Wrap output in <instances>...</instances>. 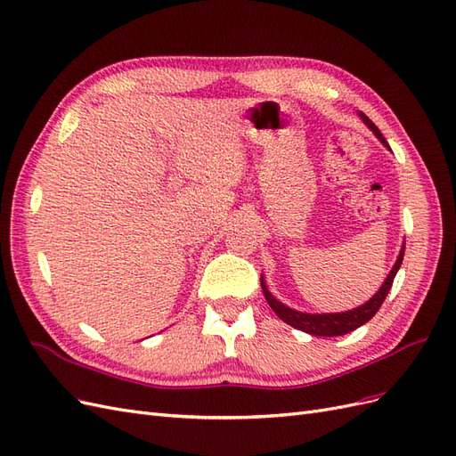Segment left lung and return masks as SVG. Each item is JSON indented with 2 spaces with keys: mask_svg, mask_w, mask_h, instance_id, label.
<instances>
[{
  "mask_svg": "<svg viewBox=\"0 0 456 456\" xmlns=\"http://www.w3.org/2000/svg\"><path fill=\"white\" fill-rule=\"evenodd\" d=\"M360 118L363 119V123H367V127L377 134V139L390 150V144L386 142V139L382 136V133L379 131V127L372 123L363 112H360ZM403 253H405V243L402 247V251H399V256L395 260L394 268L390 270L388 278L384 280L382 287L379 289V291L372 295L365 305L357 306L350 312H340V314H305V312H297L293 308L285 306L283 302H280L278 298H275L270 291L268 287L265 283V280L260 278V285H262V293H265L266 300L270 308L278 314L280 320H283L285 323H289L291 327L298 329V330H305V333L308 335H314V337H340V335H346V333H352V330H355L357 327L365 325L372 315H375L379 312V308L382 306L384 298L388 297L390 289H392V283H394V278L395 273L399 270V266H402L403 262Z\"/></svg>",
  "mask_w": 456,
  "mask_h": 456,
  "instance_id": "8db88e82",
  "label": "left lung"
}]
</instances>
